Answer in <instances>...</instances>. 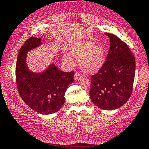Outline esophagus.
Listing matches in <instances>:
<instances>
[{
	"label": "esophagus",
	"instance_id": "esophagus-1",
	"mask_svg": "<svg viewBox=\"0 0 149 149\" xmlns=\"http://www.w3.org/2000/svg\"><path fill=\"white\" fill-rule=\"evenodd\" d=\"M82 77H83V75L80 74V73H78V72H77L74 75V79H75V81L80 80Z\"/></svg>",
	"mask_w": 149,
	"mask_h": 149
}]
</instances>
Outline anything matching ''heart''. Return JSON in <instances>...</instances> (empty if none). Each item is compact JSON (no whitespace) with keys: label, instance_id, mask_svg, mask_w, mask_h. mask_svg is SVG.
Instances as JSON below:
<instances>
[{"label":"heart","instance_id":"obj_1","mask_svg":"<svg viewBox=\"0 0 149 149\" xmlns=\"http://www.w3.org/2000/svg\"><path fill=\"white\" fill-rule=\"evenodd\" d=\"M70 54L74 58L80 60L82 68L89 74H95L102 67L104 63L105 53L102 47L91 41H82L74 44L70 49ZM64 59L72 63L70 55L66 54Z\"/></svg>","mask_w":149,"mask_h":149}]
</instances>
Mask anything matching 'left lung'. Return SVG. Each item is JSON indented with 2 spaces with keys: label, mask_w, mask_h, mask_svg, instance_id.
<instances>
[{
  "label": "left lung",
  "mask_w": 149,
  "mask_h": 149,
  "mask_svg": "<svg viewBox=\"0 0 149 149\" xmlns=\"http://www.w3.org/2000/svg\"><path fill=\"white\" fill-rule=\"evenodd\" d=\"M105 63L91 78L90 99L99 108L113 110L123 106L130 97L135 75V58L127 44L113 34Z\"/></svg>",
  "instance_id": "left-lung-1"
}]
</instances>
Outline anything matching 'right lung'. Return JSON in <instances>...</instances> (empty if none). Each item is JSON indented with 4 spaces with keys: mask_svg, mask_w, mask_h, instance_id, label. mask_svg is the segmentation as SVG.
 <instances>
[{
    "mask_svg": "<svg viewBox=\"0 0 149 149\" xmlns=\"http://www.w3.org/2000/svg\"><path fill=\"white\" fill-rule=\"evenodd\" d=\"M41 44V38L31 37L22 46L16 65V80L24 102L38 113L49 115L58 111L65 102V94L69 84L74 83V72H62L54 64L43 72H31L26 63L27 52Z\"/></svg>",
    "mask_w": 149,
    "mask_h": 149,
    "instance_id": "1",
    "label": "right lung"
}]
</instances>
